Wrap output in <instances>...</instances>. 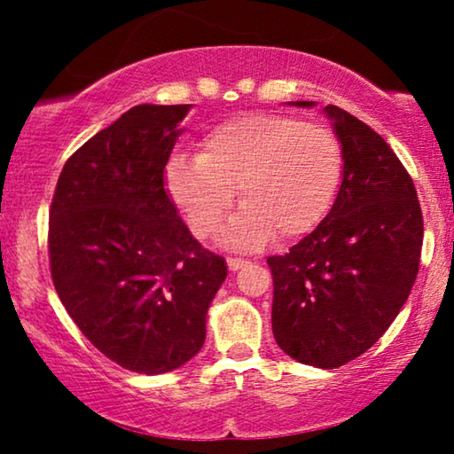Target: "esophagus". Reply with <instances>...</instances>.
Returning <instances> with one entry per match:
<instances>
[{"label":"esophagus","instance_id":"1","mask_svg":"<svg viewBox=\"0 0 454 454\" xmlns=\"http://www.w3.org/2000/svg\"><path fill=\"white\" fill-rule=\"evenodd\" d=\"M246 264H247V260H244V258H227L229 270H239L241 266H246Z\"/></svg>","mask_w":454,"mask_h":454}]
</instances>
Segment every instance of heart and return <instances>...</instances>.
<instances>
[{
    "label": "heart",
    "instance_id": "obj_1",
    "mask_svg": "<svg viewBox=\"0 0 454 454\" xmlns=\"http://www.w3.org/2000/svg\"><path fill=\"white\" fill-rule=\"evenodd\" d=\"M343 173V151L331 129L283 114H241L219 121L196 157L176 154L167 188L194 238L221 231L223 244L256 250L278 233L283 241L312 231L331 208Z\"/></svg>",
    "mask_w": 454,
    "mask_h": 454
}]
</instances>
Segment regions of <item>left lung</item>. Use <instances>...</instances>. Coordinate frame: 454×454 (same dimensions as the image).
Returning a JSON list of instances; mask_svg holds the SVG:
<instances>
[{"mask_svg":"<svg viewBox=\"0 0 454 454\" xmlns=\"http://www.w3.org/2000/svg\"><path fill=\"white\" fill-rule=\"evenodd\" d=\"M322 111L343 151L337 200L312 233L266 262L277 345L297 362L333 370L368 351L401 312L419 270L424 219L387 140L334 105Z\"/></svg>","mask_w":454,"mask_h":454,"instance_id":"1","label":"left lung"}]
</instances>
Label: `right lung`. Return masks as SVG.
I'll return each mask as SVG.
<instances>
[{
	"mask_svg": "<svg viewBox=\"0 0 454 454\" xmlns=\"http://www.w3.org/2000/svg\"><path fill=\"white\" fill-rule=\"evenodd\" d=\"M190 105H136L67 159L49 215L55 291L103 356L138 374L190 362L225 260L192 238L165 190Z\"/></svg>",
	"mask_w": 454,
	"mask_h": 454,
	"instance_id": "right-lung-1",
	"label": "right lung"
}]
</instances>
